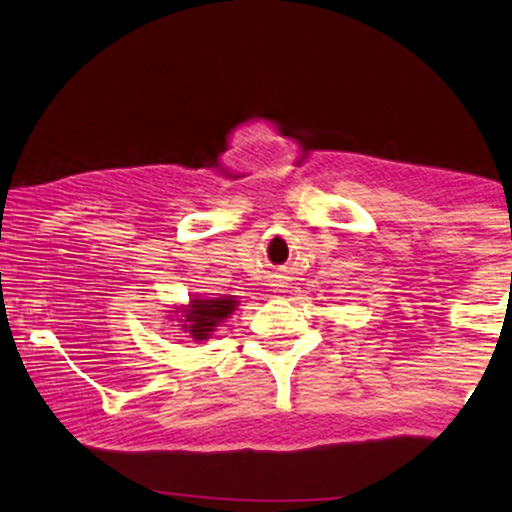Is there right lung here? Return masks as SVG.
Here are the masks:
<instances>
[{
    "instance_id": "obj_1",
    "label": "right lung",
    "mask_w": 512,
    "mask_h": 512,
    "mask_svg": "<svg viewBox=\"0 0 512 512\" xmlns=\"http://www.w3.org/2000/svg\"><path fill=\"white\" fill-rule=\"evenodd\" d=\"M237 302L232 298H216V300H194L189 309H185L183 314V329H187V334L196 341L210 339V334L214 332V327L221 323V320L228 318L232 311H235Z\"/></svg>"
}]
</instances>
